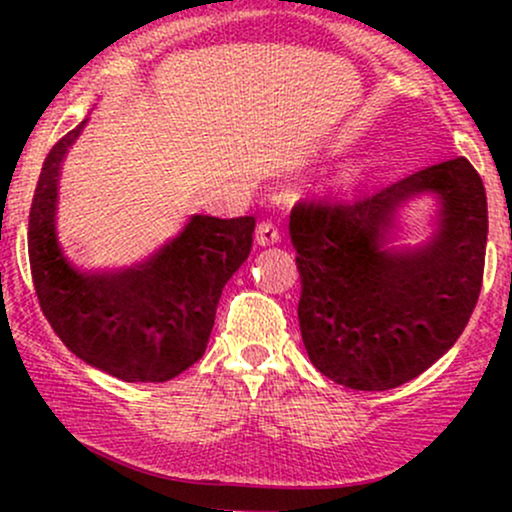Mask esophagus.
Returning a JSON list of instances; mask_svg holds the SVG:
<instances>
[{
    "label": "esophagus",
    "instance_id": "obj_1",
    "mask_svg": "<svg viewBox=\"0 0 512 512\" xmlns=\"http://www.w3.org/2000/svg\"><path fill=\"white\" fill-rule=\"evenodd\" d=\"M279 238H281L279 228H276L272 221H262L260 226H257V243L260 245H276L279 243Z\"/></svg>",
    "mask_w": 512,
    "mask_h": 512
}]
</instances>
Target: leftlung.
<instances>
[{
  "instance_id": "8db88e82",
  "label": "left lung",
  "mask_w": 512,
  "mask_h": 512,
  "mask_svg": "<svg viewBox=\"0 0 512 512\" xmlns=\"http://www.w3.org/2000/svg\"><path fill=\"white\" fill-rule=\"evenodd\" d=\"M433 196L434 233L395 246L398 209ZM301 272L298 322L313 366L351 390H392L457 342L484 279L489 211L464 156L351 199L305 197L291 209Z\"/></svg>"
}]
</instances>
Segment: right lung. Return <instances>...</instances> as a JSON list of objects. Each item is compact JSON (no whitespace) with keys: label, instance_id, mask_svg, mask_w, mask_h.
<instances>
[{"label":"right lung","instance_id":"add662e5","mask_svg":"<svg viewBox=\"0 0 512 512\" xmlns=\"http://www.w3.org/2000/svg\"><path fill=\"white\" fill-rule=\"evenodd\" d=\"M79 127L52 146L28 219L40 308L64 346L125 383H166L204 356L226 281L248 260L255 219L195 214L180 236L125 269H79L57 238L60 173Z\"/></svg>","mask_w":512,"mask_h":512}]
</instances>
